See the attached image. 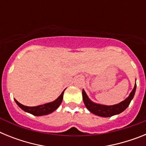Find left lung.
Returning <instances> with one entry per match:
<instances>
[{
  "instance_id": "left-lung-1",
  "label": "left lung",
  "mask_w": 146,
  "mask_h": 146,
  "mask_svg": "<svg viewBox=\"0 0 146 146\" xmlns=\"http://www.w3.org/2000/svg\"><path fill=\"white\" fill-rule=\"evenodd\" d=\"M135 90H136V83L132 91L130 93L129 96L126 98L124 101L121 102L119 104L112 105V106H107V105H102V104L93 102L88 99L84 90H82V99H83L86 107L91 113L101 117H110L122 113L127 108L131 102V99H133Z\"/></svg>"
}]
</instances>
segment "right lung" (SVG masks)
<instances>
[{"label": "right lung", "instance_id": "right-lung-1", "mask_svg": "<svg viewBox=\"0 0 146 146\" xmlns=\"http://www.w3.org/2000/svg\"><path fill=\"white\" fill-rule=\"evenodd\" d=\"M64 91H63L62 94L58 96V98L57 99H55V101L52 102L47 103V104L38 105V106L36 107L25 106V105L20 104V102H18L16 99H15V100L18 106L20 107L22 110H23L24 111L28 112V113H31L33 115L39 116V115H44L50 114V113L55 111V110L57 109L60 106V104H61L62 100H63V96H64Z\"/></svg>", "mask_w": 146, "mask_h": 146}]
</instances>
